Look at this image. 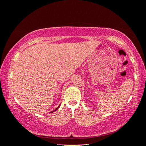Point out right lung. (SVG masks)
Listing matches in <instances>:
<instances>
[{
	"label": "right lung",
	"instance_id": "right-lung-1",
	"mask_svg": "<svg viewBox=\"0 0 146 146\" xmlns=\"http://www.w3.org/2000/svg\"><path fill=\"white\" fill-rule=\"evenodd\" d=\"M59 107H60V106H59V107H57V108H56V109H55V110H54V111H51L50 113H52V112H54V111H56V110L57 109H58V108Z\"/></svg>",
	"mask_w": 146,
	"mask_h": 146
}]
</instances>
